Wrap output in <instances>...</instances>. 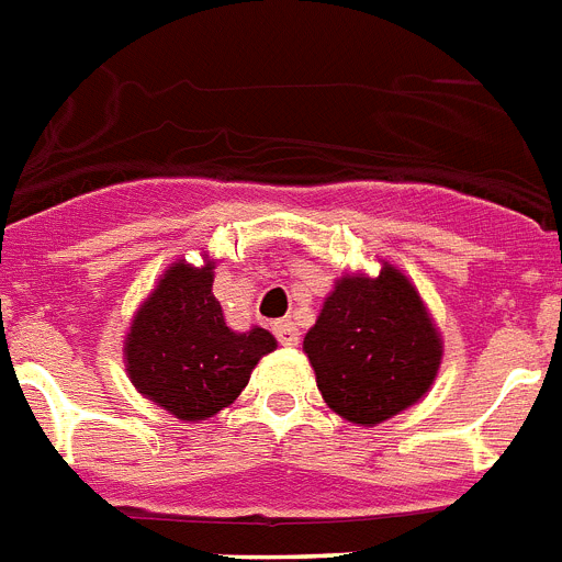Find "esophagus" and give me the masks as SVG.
Instances as JSON below:
<instances>
[{"label":"esophagus","instance_id":"1","mask_svg":"<svg viewBox=\"0 0 562 562\" xmlns=\"http://www.w3.org/2000/svg\"><path fill=\"white\" fill-rule=\"evenodd\" d=\"M272 331H276V337L281 346H297V340H301V331H297L295 324H290V321H281V324H276L272 326Z\"/></svg>","mask_w":562,"mask_h":562}]
</instances>
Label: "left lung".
<instances>
[{
	"mask_svg": "<svg viewBox=\"0 0 562 562\" xmlns=\"http://www.w3.org/2000/svg\"><path fill=\"white\" fill-rule=\"evenodd\" d=\"M324 402L351 425L374 428L434 389L445 340L400 267L342 272L304 337Z\"/></svg>",
	"mask_w": 562,
	"mask_h": 562,
	"instance_id": "1",
	"label": "left lung"
}]
</instances>
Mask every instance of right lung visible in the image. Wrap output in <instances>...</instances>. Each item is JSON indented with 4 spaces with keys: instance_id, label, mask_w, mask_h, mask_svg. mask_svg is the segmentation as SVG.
<instances>
[{
    "instance_id": "1",
    "label": "right lung",
    "mask_w": 562,
    "mask_h": 562,
    "mask_svg": "<svg viewBox=\"0 0 562 562\" xmlns=\"http://www.w3.org/2000/svg\"><path fill=\"white\" fill-rule=\"evenodd\" d=\"M216 258L193 267L177 258L137 306L123 362L137 394L182 422H202L225 411L250 382L258 360L276 351L261 326L233 331L213 297Z\"/></svg>"
}]
</instances>
